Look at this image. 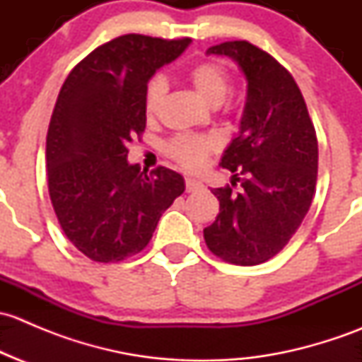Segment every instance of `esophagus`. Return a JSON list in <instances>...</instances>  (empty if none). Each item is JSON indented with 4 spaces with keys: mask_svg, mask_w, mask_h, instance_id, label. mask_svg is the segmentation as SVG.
I'll return each mask as SVG.
<instances>
[{
    "mask_svg": "<svg viewBox=\"0 0 362 362\" xmlns=\"http://www.w3.org/2000/svg\"><path fill=\"white\" fill-rule=\"evenodd\" d=\"M203 187V184L199 180H194V178H185V189L187 192H196Z\"/></svg>",
    "mask_w": 362,
    "mask_h": 362,
    "instance_id": "esophagus-1",
    "label": "esophagus"
}]
</instances>
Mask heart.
Listing matches in <instances>:
<instances>
[{
    "mask_svg": "<svg viewBox=\"0 0 362 362\" xmlns=\"http://www.w3.org/2000/svg\"><path fill=\"white\" fill-rule=\"evenodd\" d=\"M187 80L204 103L214 107L226 100L231 87L226 68L215 61H204L192 66L187 71ZM164 96H166V82L160 76H156L148 82L145 90L147 117H154L159 112ZM217 140L210 134H178L166 144V154L185 170L198 171L204 166L210 154L217 151Z\"/></svg>",
    "mask_w": 362,
    "mask_h": 362,
    "instance_id": "b5f03b06",
    "label": "heart"
}]
</instances>
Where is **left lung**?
Wrapping results in <instances>:
<instances>
[{"label": "left lung", "instance_id": "obj_1", "mask_svg": "<svg viewBox=\"0 0 362 362\" xmlns=\"http://www.w3.org/2000/svg\"><path fill=\"white\" fill-rule=\"evenodd\" d=\"M206 54L238 64L247 103L238 136L221 159L233 173L231 185L211 191L221 208L203 229L204 242L224 261L255 266L279 254L308 214L319 166L315 127L293 75L268 52L238 40Z\"/></svg>", "mask_w": 362, "mask_h": 362}]
</instances>
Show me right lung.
<instances>
[{"mask_svg": "<svg viewBox=\"0 0 362 362\" xmlns=\"http://www.w3.org/2000/svg\"><path fill=\"white\" fill-rule=\"evenodd\" d=\"M189 38L124 35L69 71L47 133V177L54 211L69 242L96 262L138 254L160 215L185 191L177 171L147 175L127 163L131 138L145 131V90Z\"/></svg>", "mask_w": 362, "mask_h": 362, "instance_id": "add662e5", "label": "right lung"}]
</instances>
